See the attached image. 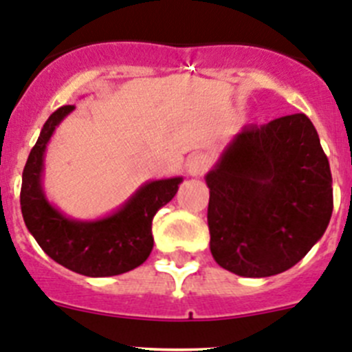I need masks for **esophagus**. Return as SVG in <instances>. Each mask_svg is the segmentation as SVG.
I'll use <instances>...</instances> for the list:
<instances>
[{
  "mask_svg": "<svg viewBox=\"0 0 352 352\" xmlns=\"http://www.w3.org/2000/svg\"><path fill=\"white\" fill-rule=\"evenodd\" d=\"M209 155L206 153H193L190 155L188 160H186V170L192 176H202V174L208 170L209 167Z\"/></svg>",
  "mask_w": 352,
  "mask_h": 352,
  "instance_id": "1",
  "label": "esophagus"
}]
</instances>
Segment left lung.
Instances as JSON below:
<instances>
[{"label": "left lung", "mask_w": 352, "mask_h": 352, "mask_svg": "<svg viewBox=\"0 0 352 352\" xmlns=\"http://www.w3.org/2000/svg\"><path fill=\"white\" fill-rule=\"evenodd\" d=\"M206 183L212 258L237 276L292 269L333 211L330 164L304 113L241 129Z\"/></svg>", "instance_id": "8db88e82"}]
</instances>
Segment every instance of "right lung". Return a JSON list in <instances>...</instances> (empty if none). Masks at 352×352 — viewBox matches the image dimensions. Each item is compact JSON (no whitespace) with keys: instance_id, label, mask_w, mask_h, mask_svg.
<instances>
[{"instance_id":"obj_1","label":"right lung","mask_w":352,"mask_h":352,"mask_svg":"<svg viewBox=\"0 0 352 352\" xmlns=\"http://www.w3.org/2000/svg\"><path fill=\"white\" fill-rule=\"evenodd\" d=\"M75 109L60 106L45 122L22 173L21 209L25 227L41 250L66 269L89 277H108L136 269L153 248L151 221L178 192L183 178L148 182L118 211L96 221L66 218L41 188L45 148L57 125Z\"/></svg>"}]
</instances>
